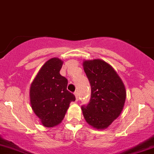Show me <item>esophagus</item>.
I'll return each instance as SVG.
<instances>
[{"mask_svg":"<svg viewBox=\"0 0 154 154\" xmlns=\"http://www.w3.org/2000/svg\"><path fill=\"white\" fill-rule=\"evenodd\" d=\"M75 99H76V101H78V99H79V92L78 91H75Z\"/></svg>","mask_w":154,"mask_h":154,"instance_id":"1","label":"esophagus"}]
</instances>
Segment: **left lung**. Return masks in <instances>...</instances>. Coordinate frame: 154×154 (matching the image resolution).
<instances>
[{
  "label": "left lung",
  "instance_id": "8db88e82",
  "mask_svg": "<svg viewBox=\"0 0 154 154\" xmlns=\"http://www.w3.org/2000/svg\"><path fill=\"white\" fill-rule=\"evenodd\" d=\"M91 86V98L82 106L84 118L98 130L107 128L122 113L126 98L125 85L111 65L100 59L82 63Z\"/></svg>",
  "mask_w": 154,
  "mask_h": 154
}]
</instances>
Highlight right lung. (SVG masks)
<instances>
[{"mask_svg":"<svg viewBox=\"0 0 154 154\" xmlns=\"http://www.w3.org/2000/svg\"><path fill=\"white\" fill-rule=\"evenodd\" d=\"M63 61L50 59L38 72L31 83L30 103L35 115L47 128L62 122L69 104L75 100L74 94L67 90L68 80L60 75Z\"/></svg>","mask_w":154,"mask_h":154,"instance_id":"1","label":"right lung"}]
</instances>
